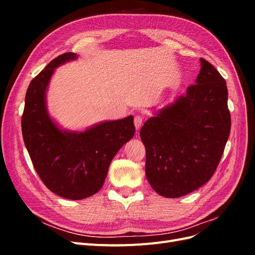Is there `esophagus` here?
<instances>
[{
    "mask_svg": "<svg viewBox=\"0 0 255 255\" xmlns=\"http://www.w3.org/2000/svg\"><path fill=\"white\" fill-rule=\"evenodd\" d=\"M142 122H143V119H142L141 116H135V118H134V126H135V128H136L137 130H139V128H141Z\"/></svg>",
    "mask_w": 255,
    "mask_h": 255,
    "instance_id": "esophagus-1",
    "label": "esophagus"
}]
</instances>
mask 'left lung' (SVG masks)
<instances>
[{
  "instance_id": "8db88e82",
  "label": "left lung",
  "mask_w": 255,
  "mask_h": 255,
  "mask_svg": "<svg viewBox=\"0 0 255 255\" xmlns=\"http://www.w3.org/2000/svg\"><path fill=\"white\" fill-rule=\"evenodd\" d=\"M186 95L146 120L140 128L145 175L166 198H179L204 185L222 157L231 130L225 79L204 58Z\"/></svg>"
}]
</instances>
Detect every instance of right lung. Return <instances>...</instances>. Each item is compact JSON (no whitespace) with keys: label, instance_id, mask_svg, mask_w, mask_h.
<instances>
[{"label":"right lung","instance_id":"obj_1","mask_svg":"<svg viewBox=\"0 0 255 255\" xmlns=\"http://www.w3.org/2000/svg\"><path fill=\"white\" fill-rule=\"evenodd\" d=\"M68 52L30 82L25 96L21 127L29 157L40 180L52 192L66 199L88 198L102 188L112 159L134 137L133 117L106 121L85 132H63L45 109V90L59 65L75 59Z\"/></svg>","mask_w":255,"mask_h":255}]
</instances>
